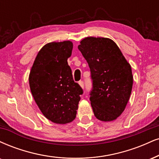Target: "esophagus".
I'll return each mask as SVG.
<instances>
[{"label": "esophagus", "instance_id": "esophagus-1", "mask_svg": "<svg viewBox=\"0 0 159 159\" xmlns=\"http://www.w3.org/2000/svg\"><path fill=\"white\" fill-rule=\"evenodd\" d=\"M78 84H79L80 86H81L82 88H84V83L83 81H79Z\"/></svg>", "mask_w": 159, "mask_h": 159}]
</instances>
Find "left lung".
Masks as SVG:
<instances>
[{
  "label": "left lung",
  "mask_w": 159,
  "mask_h": 159,
  "mask_svg": "<svg viewBox=\"0 0 159 159\" xmlns=\"http://www.w3.org/2000/svg\"><path fill=\"white\" fill-rule=\"evenodd\" d=\"M78 48L90 70L89 100L95 116L103 121H113L123 112L130 96V65L110 38H86Z\"/></svg>",
  "instance_id": "1"
}]
</instances>
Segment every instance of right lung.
<instances>
[{"mask_svg":"<svg viewBox=\"0 0 159 159\" xmlns=\"http://www.w3.org/2000/svg\"><path fill=\"white\" fill-rule=\"evenodd\" d=\"M71 41L52 42L38 53L30 73L32 96L47 119L64 124L76 117L83 89L74 81L67 59L72 54Z\"/></svg>","mask_w":159,"mask_h":159,"instance_id":"right-lung-1","label":"right lung"}]
</instances>
